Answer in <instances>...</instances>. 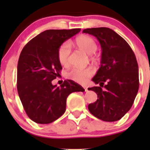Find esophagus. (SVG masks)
I'll use <instances>...</instances> for the list:
<instances>
[{
  "label": "esophagus",
  "instance_id": "1",
  "mask_svg": "<svg viewBox=\"0 0 150 150\" xmlns=\"http://www.w3.org/2000/svg\"><path fill=\"white\" fill-rule=\"evenodd\" d=\"M84 88H85V91H86V92H87V91H88V88H86V87H84Z\"/></svg>",
  "mask_w": 150,
  "mask_h": 150
}]
</instances>
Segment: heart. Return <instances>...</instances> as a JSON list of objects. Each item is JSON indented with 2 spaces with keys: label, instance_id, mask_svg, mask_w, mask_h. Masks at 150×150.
<instances>
[{
  "label": "heart",
  "instance_id": "heart-1",
  "mask_svg": "<svg viewBox=\"0 0 150 150\" xmlns=\"http://www.w3.org/2000/svg\"><path fill=\"white\" fill-rule=\"evenodd\" d=\"M77 46L88 54H92L96 51L97 45L92 38L88 35L79 36L75 40ZM71 53V46L68 42H64L60 46L58 50V59L62 66H67L69 62V55ZM94 73V70L91 67L88 68H72L67 73L69 79L79 83H84L88 78L91 77Z\"/></svg>",
  "mask_w": 150,
  "mask_h": 150
}]
</instances>
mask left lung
I'll list each match as a JSON object with an SVG mask.
<instances>
[{
	"label": "left lung",
	"instance_id": "8db88e82",
	"mask_svg": "<svg viewBox=\"0 0 150 150\" xmlns=\"http://www.w3.org/2000/svg\"><path fill=\"white\" fill-rule=\"evenodd\" d=\"M83 33L95 36L102 48L101 66L92 78L99 86L88 88L96 92L98 99L89 104L88 110L104 121H117L129 111L138 93L136 56L128 43L112 29L88 28Z\"/></svg>",
	"mask_w": 150,
	"mask_h": 150
}]
</instances>
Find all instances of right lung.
<instances>
[{"label": "right lung", "instance_id": "1", "mask_svg": "<svg viewBox=\"0 0 150 150\" xmlns=\"http://www.w3.org/2000/svg\"><path fill=\"white\" fill-rule=\"evenodd\" d=\"M80 31L81 29L46 30L22 49L17 65V91L33 121L40 124L55 121L65 112L67 96L85 91L71 80L64 81L60 87L52 84L62 69L58 59L59 48Z\"/></svg>", "mask_w": 150, "mask_h": 150}]
</instances>
